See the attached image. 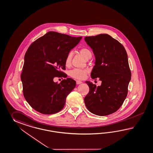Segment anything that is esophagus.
<instances>
[{"instance_id":"obj_1","label":"esophagus","mask_w":153,"mask_h":153,"mask_svg":"<svg viewBox=\"0 0 153 153\" xmlns=\"http://www.w3.org/2000/svg\"><path fill=\"white\" fill-rule=\"evenodd\" d=\"M82 83V81H78V80H77V81H76V83H77V85H79V84H81V83Z\"/></svg>"}]
</instances>
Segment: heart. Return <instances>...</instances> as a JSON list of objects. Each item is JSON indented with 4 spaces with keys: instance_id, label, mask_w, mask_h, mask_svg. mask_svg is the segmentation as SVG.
Returning <instances> with one entry per match:
<instances>
[{
    "instance_id": "b5f03b06",
    "label": "heart",
    "mask_w": 153,
    "mask_h": 153,
    "mask_svg": "<svg viewBox=\"0 0 153 153\" xmlns=\"http://www.w3.org/2000/svg\"><path fill=\"white\" fill-rule=\"evenodd\" d=\"M79 52L81 55L84 58L87 59L90 57H92V53L90 50L86 48H82L79 50ZM73 53L72 52H70L67 54V56L65 59V65L66 66H68L70 65L71 60L72 59ZM89 72L88 70L87 69H79V68H75L70 71V75L72 77L77 79H83L86 77V75Z\"/></svg>"
}]
</instances>
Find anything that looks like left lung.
Wrapping results in <instances>:
<instances>
[{"instance_id": "1", "label": "left lung", "mask_w": 153, "mask_h": 153, "mask_svg": "<svg viewBox=\"0 0 153 153\" xmlns=\"http://www.w3.org/2000/svg\"><path fill=\"white\" fill-rule=\"evenodd\" d=\"M85 40L96 58L91 78L102 81L100 86L86 81L90 91L84 98L85 105L94 114L107 116L118 110L127 97L131 79L127 52L108 34L87 36Z\"/></svg>"}]
</instances>
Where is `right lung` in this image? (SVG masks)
I'll return each instance as SVG.
<instances>
[{
  "label": "right lung",
  "instance_id": "right-lung-1",
  "mask_svg": "<svg viewBox=\"0 0 153 153\" xmlns=\"http://www.w3.org/2000/svg\"><path fill=\"white\" fill-rule=\"evenodd\" d=\"M66 34L49 31L30 45L24 57L21 74L23 94L35 111L44 114H52L63 108L68 94L76 83L71 78L60 83L55 77L66 78L65 59L71 49L81 40Z\"/></svg>",
  "mask_w": 153,
  "mask_h": 153
}]
</instances>
